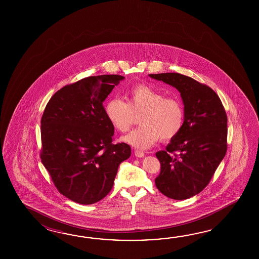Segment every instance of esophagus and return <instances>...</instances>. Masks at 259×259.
I'll use <instances>...</instances> for the list:
<instances>
[{
    "instance_id": "1",
    "label": "esophagus",
    "mask_w": 259,
    "mask_h": 259,
    "mask_svg": "<svg viewBox=\"0 0 259 259\" xmlns=\"http://www.w3.org/2000/svg\"><path fill=\"white\" fill-rule=\"evenodd\" d=\"M134 154H135V156H137V157H143L144 156V152L143 151H140V150H135V152H134Z\"/></svg>"
}]
</instances>
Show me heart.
I'll return each mask as SVG.
<instances>
[{
	"label": "heart",
	"mask_w": 259,
	"mask_h": 259,
	"mask_svg": "<svg viewBox=\"0 0 259 259\" xmlns=\"http://www.w3.org/2000/svg\"><path fill=\"white\" fill-rule=\"evenodd\" d=\"M127 103L112 98L105 106V116L112 127L119 132H126L139 118L140 127L132 131L122 141L139 149L152 147L160 138L169 141L181 132L184 122L182 102L148 85H138L127 94Z\"/></svg>",
	"instance_id": "heart-1"
}]
</instances>
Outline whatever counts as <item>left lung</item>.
I'll use <instances>...</instances> for the list:
<instances>
[{"label": "left lung", "instance_id": "8db88e82", "mask_svg": "<svg viewBox=\"0 0 259 259\" xmlns=\"http://www.w3.org/2000/svg\"><path fill=\"white\" fill-rule=\"evenodd\" d=\"M149 77L176 88L184 105L183 126L165 151L155 155L161 165L154 180L168 198L184 200L207 186L227 152V115L220 97L208 86L179 73Z\"/></svg>", "mask_w": 259, "mask_h": 259}]
</instances>
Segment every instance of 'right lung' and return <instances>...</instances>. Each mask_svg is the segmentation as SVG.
Masks as SVG:
<instances>
[{
	"mask_svg": "<svg viewBox=\"0 0 259 259\" xmlns=\"http://www.w3.org/2000/svg\"><path fill=\"white\" fill-rule=\"evenodd\" d=\"M125 77H88L66 85L50 99L40 120V159L61 194L92 204L109 193L120 163L132 154L114 144L103 102Z\"/></svg>",
	"mask_w": 259,
	"mask_h": 259,
	"instance_id": "add662e5",
	"label": "right lung"
}]
</instances>
